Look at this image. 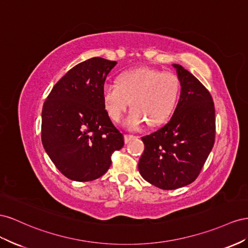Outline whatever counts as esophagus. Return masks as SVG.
Wrapping results in <instances>:
<instances>
[{"mask_svg":"<svg viewBox=\"0 0 248 248\" xmlns=\"http://www.w3.org/2000/svg\"><path fill=\"white\" fill-rule=\"evenodd\" d=\"M135 138H137V136L131 135V134H125V135H124V141H125V143L130 142V141H131L132 139H135Z\"/></svg>","mask_w":248,"mask_h":248,"instance_id":"34e87169","label":"esophagus"}]
</instances>
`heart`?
Segmentation results:
<instances>
[{"mask_svg": "<svg viewBox=\"0 0 248 248\" xmlns=\"http://www.w3.org/2000/svg\"><path fill=\"white\" fill-rule=\"evenodd\" d=\"M179 77L154 68H136L124 73L116 82L106 83L103 100L109 116L119 122L132 102L133 109L124 120L130 130L148 122L160 124L170 116L180 93Z\"/></svg>", "mask_w": 248, "mask_h": 248, "instance_id": "obj_1", "label": "heart"}]
</instances>
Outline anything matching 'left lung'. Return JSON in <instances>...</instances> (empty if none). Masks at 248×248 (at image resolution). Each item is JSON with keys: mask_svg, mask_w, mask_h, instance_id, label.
Returning <instances> with one entry per match:
<instances>
[{"mask_svg": "<svg viewBox=\"0 0 248 248\" xmlns=\"http://www.w3.org/2000/svg\"><path fill=\"white\" fill-rule=\"evenodd\" d=\"M181 95L173 115L158 131L143 136L139 172L152 185L172 190L196 180L215 142L214 102L209 90L182 65L173 64Z\"/></svg>", "mask_w": 248, "mask_h": 248, "instance_id": "obj_1", "label": "left lung"}]
</instances>
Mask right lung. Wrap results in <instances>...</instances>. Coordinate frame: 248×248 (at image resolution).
Here are the masks:
<instances>
[{"label":"right lung","instance_id":"1","mask_svg":"<svg viewBox=\"0 0 248 248\" xmlns=\"http://www.w3.org/2000/svg\"><path fill=\"white\" fill-rule=\"evenodd\" d=\"M116 61L85 60L55 84L44 104L41 141L49 159L67 179L93 181L111 166L124 135L105 109L103 87Z\"/></svg>","mask_w":248,"mask_h":248}]
</instances>
